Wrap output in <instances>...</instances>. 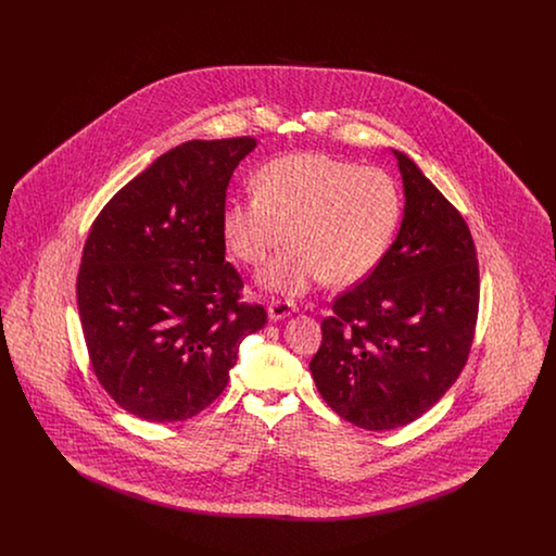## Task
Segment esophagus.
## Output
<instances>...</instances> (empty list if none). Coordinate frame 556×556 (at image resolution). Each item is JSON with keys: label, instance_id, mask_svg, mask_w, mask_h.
<instances>
[{"label": "esophagus", "instance_id": "34e87169", "mask_svg": "<svg viewBox=\"0 0 556 556\" xmlns=\"http://www.w3.org/2000/svg\"><path fill=\"white\" fill-rule=\"evenodd\" d=\"M291 313H295V304L291 300H281V298L270 300V304H268V318L270 320L290 317Z\"/></svg>", "mask_w": 556, "mask_h": 556}]
</instances>
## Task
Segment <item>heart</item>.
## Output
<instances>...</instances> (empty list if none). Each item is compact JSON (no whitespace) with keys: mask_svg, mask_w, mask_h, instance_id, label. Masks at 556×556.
Returning a JSON list of instances; mask_svg holds the SVG:
<instances>
[{"mask_svg":"<svg viewBox=\"0 0 556 556\" xmlns=\"http://www.w3.org/2000/svg\"><path fill=\"white\" fill-rule=\"evenodd\" d=\"M396 179L375 166L327 154H290L258 170L256 191L236 195L223 212V236L270 291L300 295L327 279L350 286L370 275L388 254L402 220Z\"/></svg>","mask_w":556,"mask_h":556,"instance_id":"b5f03b06","label":"heart"}]
</instances>
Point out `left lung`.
Masks as SVG:
<instances>
[{"label":"left lung","mask_w":556,"mask_h":556,"mask_svg":"<svg viewBox=\"0 0 556 556\" xmlns=\"http://www.w3.org/2000/svg\"><path fill=\"white\" fill-rule=\"evenodd\" d=\"M394 243L367 279L333 302L311 361L318 394L345 421L383 431L413 424L458 379L479 308L471 231L406 154Z\"/></svg>","instance_id":"1"}]
</instances>
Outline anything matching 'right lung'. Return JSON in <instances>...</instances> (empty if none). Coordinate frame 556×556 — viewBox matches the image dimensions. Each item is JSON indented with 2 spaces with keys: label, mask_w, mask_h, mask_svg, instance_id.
Wrapping results in <instances>:
<instances>
[{
  "label": "right lung",
  "mask_w": 556,
  "mask_h": 556,
  "mask_svg": "<svg viewBox=\"0 0 556 556\" xmlns=\"http://www.w3.org/2000/svg\"><path fill=\"white\" fill-rule=\"evenodd\" d=\"M254 137L186 141L123 187L91 225L77 277L83 336L112 400L152 424L186 421L229 383L261 304L225 263L223 212Z\"/></svg>",
  "instance_id": "1"
}]
</instances>
